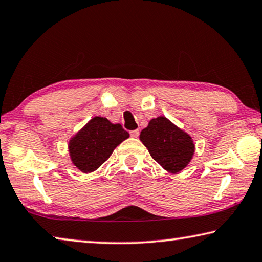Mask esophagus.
<instances>
[{
	"label": "esophagus",
	"mask_w": 262,
	"mask_h": 262,
	"mask_svg": "<svg viewBox=\"0 0 262 262\" xmlns=\"http://www.w3.org/2000/svg\"><path fill=\"white\" fill-rule=\"evenodd\" d=\"M130 136L134 137V138H138V137H139V130H132V131H130Z\"/></svg>",
	"instance_id": "esophagus-1"
}]
</instances>
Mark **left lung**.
Here are the masks:
<instances>
[{
	"label": "left lung",
	"mask_w": 262,
	"mask_h": 262,
	"mask_svg": "<svg viewBox=\"0 0 262 262\" xmlns=\"http://www.w3.org/2000/svg\"><path fill=\"white\" fill-rule=\"evenodd\" d=\"M140 140L153 159L170 173L182 170L189 164L195 151L190 136L166 117L152 119L148 126L141 131Z\"/></svg>",
	"instance_id": "left-lung-1"
}]
</instances>
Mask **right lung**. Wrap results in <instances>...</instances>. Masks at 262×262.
<instances>
[{"instance_id": "right-lung-1", "label": "right lung", "mask_w": 262, "mask_h": 262, "mask_svg": "<svg viewBox=\"0 0 262 262\" xmlns=\"http://www.w3.org/2000/svg\"><path fill=\"white\" fill-rule=\"evenodd\" d=\"M126 138L128 132L121 124H113L104 117H94L71 140L73 164L83 173L95 170Z\"/></svg>"}]
</instances>
